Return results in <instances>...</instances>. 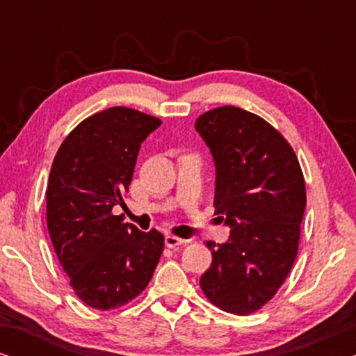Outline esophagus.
<instances>
[{
  "instance_id": "obj_1",
  "label": "esophagus",
  "mask_w": 356,
  "mask_h": 356,
  "mask_svg": "<svg viewBox=\"0 0 356 356\" xmlns=\"http://www.w3.org/2000/svg\"><path fill=\"white\" fill-rule=\"evenodd\" d=\"M183 243H186V241L181 240V238L173 236V235H165V246H168V248H177V246H179V245H183Z\"/></svg>"
}]
</instances>
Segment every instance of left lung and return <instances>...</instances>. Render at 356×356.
Wrapping results in <instances>:
<instances>
[{
    "mask_svg": "<svg viewBox=\"0 0 356 356\" xmlns=\"http://www.w3.org/2000/svg\"><path fill=\"white\" fill-rule=\"evenodd\" d=\"M194 128L216 165V212L230 236L207 241L204 295L232 314H250L277 293L293 266L306 207L298 159L279 131L250 111L220 106Z\"/></svg>",
    "mask_w": 356,
    "mask_h": 356,
    "instance_id": "8db88e82",
    "label": "left lung"
}]
</instances>
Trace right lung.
Instances as JSON below:
<instances>
[{"label": "right lung", "instance_id": "1", "mask_svg": "<svg viewBox=\"0 0 356 356\" xmlns=\"http://www.w3.org/2000/svg\"><path fill=\"white\" fill-rule=\"evenodd\" d=\"M162 121L113 106L82 121L58 149L47 188V225L76 295L95 309L134 300L152 279L163 235L113 216L124 206L140 144Z\"/></svg>", "mask_w": 356, "mask_h": 356}]
</instances>
